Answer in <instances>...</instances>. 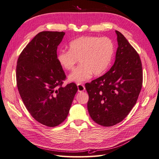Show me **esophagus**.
<instances>
[{
	"label": "esophagus",
	"mask_w": 159,
	"mask_h": 159,
	"mask_svg": "<svg viewBox=\"0 0 159 159\" xmlns=\"http://www.w3.org/2000/svg\"><path fill=\"white\" fill-rule=\"evenodd\" d=\"M77 86H78V90L79 92H82V91L85 90V86L83 84H77Z\"/></svg>",
	"instance_id": "34e87169"
}]
</instances>
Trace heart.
<instances>
[{
    "instance_id": "1",
    "label": "heart",
    "mask_w": 159,
    "mask_h": 159,
    "mask_svg": "<svg viewBox=\"0 0 159 159\" xmlns=\"http://www.w3.org/2000/svg\"><path fill=\"white\" fill-rule=\"evenodd\" d=\"M114 45L107 37L81 36L69 43V50H60L57 61L65 70H71L79 60L80 66L68 75L71 82L81 84L87 81L93 74H102L112 61Z\"/></svg>"
}]
</instances>
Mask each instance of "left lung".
<instances>
[{
  "label": "left lung",
  "instance_id": "1",
  "mask_svg": "<svg viewBox=\"0 0 159 159\" xmlns=\"http://www.w3.org/2000/svg\"><path fill=\"white\" fill-rule=\"evenodd\" d=\"M115 32L118 48L114 64L106 74L85 85L90 117L104 127L115 125L127 116L143 84L140 57L121 32Z\"/></svg>",
  "mask_w": 159,
  "mask_h": 159
}]
</instances>
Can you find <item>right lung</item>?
Returning a JSON list of instances; mask_svg holds the SVG:
<instances>
[{
    "label": "right lung",
    "instance_id": "right-lung-1",
    "mask_svg": "<svg viewBox=\"0 0 159 159\" xmlns=\"http://www.w3.org/2000/svg\"><path fill=\"white\" fill-rule=\"evenodd\" d=\"M65 32L43 31L22 50L17 61L16 82L32 117L47 127L59 125L69 113L78 87H62L66 75L57 61V48Z\"/></svg>",
    "mask_w": 159,
    "mask_h": 159
}]
</instances>
